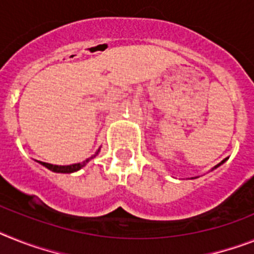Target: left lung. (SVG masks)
Returning <instances> with one entry per match:
<instances>
[{
    "instance_id": "1",
    "label": "left lung",
    "mask_w": 254,
    "mask_h": 254,
    "mask_svg": "<svg viewBox=\"0 0 254 254\" xmlns=\"http://www.w3.org/2000/svg\"><path fill=\"white\" fill-rule=\"evenodd\" d=\"M226 160H227V159H225V160H222V161H221V163H219V164H217V165H216V167H213V168H212V170H214V169H217V168H218V167H219V165H222V164H223V163H225V161H226ZM195 178H199V177H191V180H195Z\"/></svg>"
}]
</instances>
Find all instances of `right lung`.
<instances>
[{
  "mask_svg": "<svg viewBox=\"0 0 254 254\" xmlns=\"http://www.w3.org/2000/svg\"><path fill=\"white\" fill-rule=\"evenodd\" d=\"M99 151H101V148L97 151V152L93 155V156H90L89 159H86L85 161H82V163H77V164H71V165H54V164H49V163H44V161H37V163H40L42 165V167L48 168L49 170H51V172H54V173H74V172H77V170L82 169V168L86 165L89 161H90L91 159H94L95 156H97L98 153H99Z\"/></svg>",
  "mask_w": 254,
  "mask_h": 254,
  "instance_id": "obj_1",
  "label": "right lung"
}]
</instances>
